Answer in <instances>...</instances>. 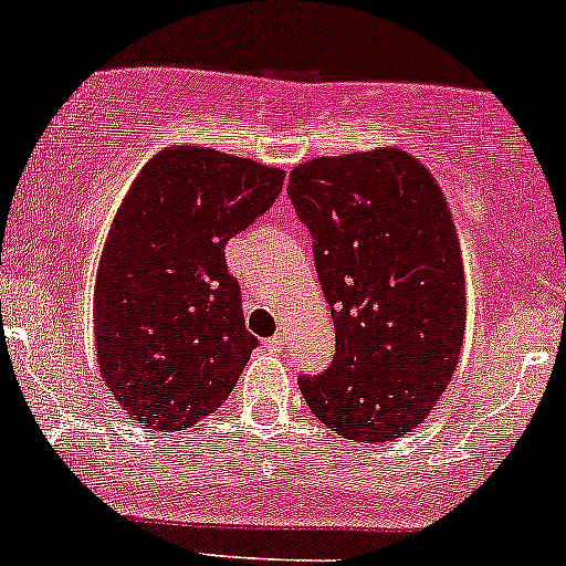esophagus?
Here are the masks:
<instances>
[{
  "mask_svg": "<svg viewBox=\"0 0 566 566\" xmlns=\"http://www.w3.org/2000/svg\"><path fill=\"white\" fill-rule=\"evenodd\" d=\"M263 345H266L269 349H282L284 347V339L279 334H274V336H269V339L263 342Z\"/></svg>",
  "mask_w": 566,
  "mask_h": 566,
  "instance_id": "esophagus-1",
  "label": "esophagus"
}]
</instances>
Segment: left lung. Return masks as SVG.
Segmentation results:
<instances>
[{
	"label": "left lung",
	"mask_w": 566,
	"mask_h": 566,
	"mask_svg": "<svg viewBox=\"0 0 566 566\" xmlns=\"http://www.w3.org/2000/svg\"><path fill=\"white\" fill-rule=\"evenodd\" d=\"M287 196L336 332L332 366L300 376V391L345 439L391 441L439 402L462 349L464 271L447 200L397 148L300 164Z\"/></svg>",
	"instance_id": "1"
}]
</instances>
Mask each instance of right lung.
Here are the masks:
<instances>
[{
    "instance_id": "obj_1",
    "label": "right lung",
    "mask_w": 566,
    "mask_h": 566,
    "mask_svg": "<svg viewBox=\"0 0 566 566\" xmlns=\"http://www.w3.org/2000/svg\"><path fill=\"white\" fill-rule=\"evenodd\" d=\"M282 182V169L198 146L156 154L133 182L93 297L98 368L130 420L175 433L230 397L259 339L224 248Z\"/></svg>"
}]
</instances>
